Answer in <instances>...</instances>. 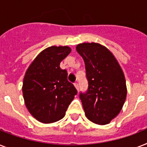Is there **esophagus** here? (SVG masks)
I'll return each instance as SVG.
<instances>
[{
	"label": "esophagus",
	"mask_w": 147,
	"mask_h": 147,
	"mask_svg": "<svg viewBox=\"0 0 147 147\" xmlns=\"http://www.w3.org/2000/svg\"><path fill=\"white\" fill-rule=\"evenodd\" d=\"M74 85H75V86H76V89L78 90V88H79V85H78V83L77 82H75V84H74Z\"/></svg>",
	"instance_id": "obj_1"
}]
</instances>
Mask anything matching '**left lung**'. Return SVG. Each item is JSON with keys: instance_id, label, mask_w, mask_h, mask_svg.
<instances>
[{"instance_id": "8db88e82", "label": "left lung", "mask_w": 147, "mask_h": 147, "mask_svg": "<svg viewBox=\"0 0 147 147\" xmlns=\"http://www.w3.org/2000/svg\"><path fill=\"white\" fill-rule=\"evenodd\" d=\"M85 65L88 89L80 92L87 118L97 124L109 123L122 109L127 88L123 71L111 52L98 43H82L76 47Z\"/></svg>"}]
</instances>
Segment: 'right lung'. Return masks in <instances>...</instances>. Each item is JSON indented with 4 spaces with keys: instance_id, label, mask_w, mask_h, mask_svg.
Instances as JSON below:
<instances>
[{
    "instance_id": "obj_1",
    "label": "right lung",
    "mask_w": 147,
    "mask_h": 147,
    "mask_svg": "<svg viewBox=\"0 0 147 147\" xmlns=\"http://www.w3.org/2000/svg\"><path fill=\"white\" fill-rule=\"evenodd\" d=\"M70 53L68 47H49L37 55L26 71L23 83L25 105L42 123L61 120L78 93L68 81L66 70L59 66Z\"/></svg>"
}]
</instances>
